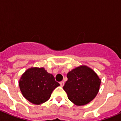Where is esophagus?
<instances>
[{
    "label": "esophagus",
    "mask_w": 121,
    "mask_h": 121,
    "mask_svg": "<svg viewBox=\"0 0 121 121\" xmlns=\"http://www.w3.org/2000/svg\"><path fill=\"white\" fill-rule=\"evenodd\" d=\"M60 86H64V81H61V82H60Z\"/></svg>",
    "instance_id": "esophagus-1"
}]
</instances>
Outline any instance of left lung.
Instances as JSON below:
<instances>
[{
	"instance_id": "8db88e82",
	"label": "left lung",
	"mask_w": 121,
	"mask_h": 121,
	"mask_svg": "<svg viewBox=\"0 0 121 121\" xmlns=\"http://www.w3.org/2000/svg\"><path fill=\"white\" fill-rule=\"evenodd\" d=\"M68 80L64 90L69 100L76 105L87 104L96 97L99 90L100 79L89 67H77L67 74Z\"/></svg>"
}]
</instances>
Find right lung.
<instances>
[{"label":"right lung","mask_w":121,"mask_h":121,"mask_svg":"<svg viewBox=\"0 0 121 121\" xmlns=\"http://www.w3.org/2000/svg\"><path fill=\"white\" fill-rule=\"evenodd\" d=\"M59 85L53 74L48 73L43 68H29L19 81V86L23 96L36 105L47 101L53 91Z\"/></svg>","instance_id":"right-lung-1"}]
</instances>
